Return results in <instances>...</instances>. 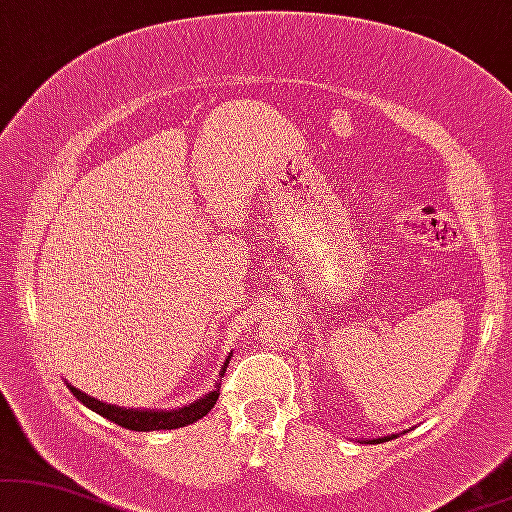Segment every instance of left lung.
<instances>
[{
	"instance_id": "left-lung-1",
	"label": "left lung",
	"mask_w": 512,
	"mask_h": 512,
	"mask_svg": "<svg viewBox=\"0 0 512 512\" xmlns=\"http://www.w3.org/2000/svg\"><path fill=\"white\" fill-rule=\"evenodd\" d=\"M387 439H392V437H380V439H373V444H380V442H387Z\"/></svg>"
}]
</instances>
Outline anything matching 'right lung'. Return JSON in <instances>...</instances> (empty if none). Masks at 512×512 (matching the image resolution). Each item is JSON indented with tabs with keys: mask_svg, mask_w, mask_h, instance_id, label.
<instances>
[{
	"mask_svg": "<svg viewBox=\"0 0 512 512\" xmlns=\"http://www.w3.org/2000/svg\"><path fill=\"white\" fill-rule=\"evenodd\" d=\"M226 364H229V359H226ZM226 364L222 371H226ZM70 392H73L84 406H89V409L99 413V416L108 418L111 423H118L120 428L137 430V432L184 428V425H191V423H196L198 418L208 416V411L217 404V399H219V390H212L210 394H205V397H200L198 401H193V404L184 406V409H177V411H134V409H120V406L103 404V401L80 392L77 387H70Z\"/></svg>",
	"mask_w": 512,
	"mask_h": 512,
	"instance_id": "right-lung-1",
	"label": "right lung"
}]
</instances>
